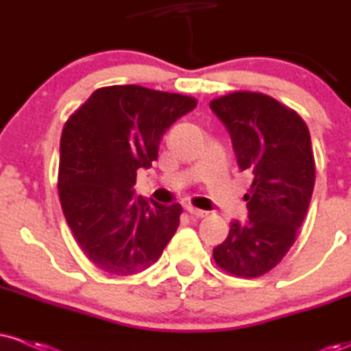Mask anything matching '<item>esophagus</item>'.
I'll return each instance as SVG.
<instances>
[{
    "instance_id": "34e87169",
    "label": "esophagus",
    "mask_w": 351,
    "mask_h": 351,
    "mask_svg": "<svg viewBox=\"0 0 351 351\" xmlns=\"http://www.w3.org/2000/svg\"><path fill=\"white\" fill-rule=\"evenodd\" d=\"M188 213L193 217H204V216H208V211H203V209L193 208V206H188Z\"/></svg>"
}]
</instances>
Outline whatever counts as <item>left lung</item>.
<instances>
[{
	"label": "left lung",
	"mask_w": 351,
	"mask_h": 351,
	"mask_svg": "<svg viewBox=\"0 0 351 351\" xmlns=\"http://www.w3.org/2000/svg\"><path fill=\"white\" fill-rule=\"evenodd\" d=\"M231 135L241 170L252 173L247 221H231L216 264L237 277H259L280 263L304 223L315 183L308 128L291 108L254 92L209 104Z\"/></svg>",
	"instance_id": "1"
}]
</instances>
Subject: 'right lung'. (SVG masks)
I'll return each mask as SVG.
<instances>
[{
    "label": "right lung",
    "mask_w": 351,
    "mask_h": 351,
    "mask_svg": "<svg viewBox=\"0 0 351 351\" xmlns=\"http://www.w3.org/2000/svg\"><path fill=\"white\" fill-rule=\"evenodd\" d=\"M193 97L140 86L97 88L64 125L59 198L84 254L112 276H132L162 256L181 206L135 195L138 168L158 158L165 132Z\"/></svg>",
    "instance_id": "add662e5"
}]
</instances>
